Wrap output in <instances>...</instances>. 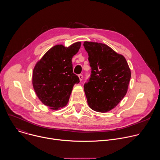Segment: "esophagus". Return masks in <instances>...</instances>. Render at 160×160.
<instances>
[{
  "label": "esophagus",
  "mask_w": 160,
  "mask_h": 160,
  "mask_svg": "<svg viewBox=\"0 0 160 160\" xmlns=\"http://www.w3.org/2000/svg\"><path fill=\"white\" fill-rule=\"evenodd\" d=\"M78 78H79L80 81L81 82V81L82 80V79H83V75H81V74H80V75H78Z\"/></svg>",
  "instance_id": "obj_1"
}]
</instances>
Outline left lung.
<instances>
[{
    "label": "left lung",
    "instance_id": "obj_1",
    "mask_svg": "<svg viewBox=\"0 0 160 160\" xmlns=\"http://www.w3.org/2000/svg\"><path fill=\"white\" fill-rule=\"evenodd\" d=\"M92 68L84 91L90 109L107 112L116 108L126 95L131 77L128 62L122 55L103 43L85 41Z\"/></svg>",
    "mask_w": 160,
    "mask_h": 160
}]
</instances>
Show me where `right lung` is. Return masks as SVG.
<instances>
[{"mask_svg":"<svg viewBox=\"0 0 160 160\" xmlns=\"http://www.w3.org/2000/svg\"><path fill=\"white\" fill-rule=\"evenodd\" d=\"M80 46L81 42L68 47L55 45L45 53L33 69L34 92L40 101L52 110L66 106L74 85L80 82L73 72L72 60Z\"/></svg>","mask_w":160,"mask_h":160,"instance_id":"obj_1","label":"right lung"}]
</instances>
